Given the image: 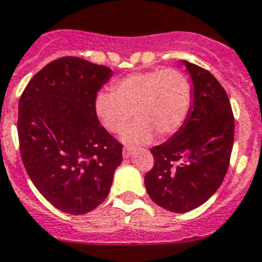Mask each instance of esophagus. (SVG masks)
Returning <instances> with one entry per match:
<instances>
[{
	"label": "esophagus",
	"mask_w": 262,
	"mask_h": 262,
	"mask_svg": "<svg viewBox=\"0 0 262 262\" xmlns=\"http://www.w3.org/2000/svg\"><path fill=\"white\" fill-rule=\"evenodd\" d=\"M132 153H133V146L125 145L124 149H122V156H124V158H129L132 156Z\"/></svg>",
	"instance_id": "1"
}]
</instances>
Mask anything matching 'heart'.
Masks as SVG:
<instances>
[{"instance_id": "1", "label": "heart", "mask_w": 262, "mask_h": 262, "mask_svg": "<svg viewBox=\"0 0 262 262\" xmlns=\"http://www.w3.org/2000/svg\"><path fill=\"white\" fill-rule=\"evenodd\" d=\"M192 106V86L185 74L173 68L138 72L112 85V93L100 92L94 112L106 130L118 133L136 121L122 135L133 144L150 141L153 133L168 138L180 130Z\"/></svg>"}]
</instances>
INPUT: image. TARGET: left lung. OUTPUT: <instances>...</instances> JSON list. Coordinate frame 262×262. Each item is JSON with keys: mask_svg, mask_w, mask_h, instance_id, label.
Returning a JSON list of instances; mask_svg holds the SVG:
<instances>
[{"mask_svg": "<svg viewBox=\"0 0 262 262\" xmlns=\"http://www.w3.org/2000/svg\"><path fill=\"white\" fill-rule=\"evenodd\" d=\"M193 82V102L180 130L151 148L145 176L149 197L164 209L185 213L199 208L223 184L232 155L234 118L225 89L210 72L182 61Z\"/></svg>", "mask_w": 262, "mask_h": 262, "instance_id": "left-lung-1", "label": "left lung"}]
</instances>
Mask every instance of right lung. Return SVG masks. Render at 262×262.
I'll return each instance as SVG.
<instances>
[{
	"label": "right lung",
	"instance_id": "1",
	"mask_svg": "<svg viewBox=\"0 0 262 262\" xmlns=\"http://www.w3.org/2000/svg\"><path fill=\"white\" fill-rule=\"evenodd\" d=\"M112 69L61 57L39 70L18 102L19 151L41 194L69 214L96 209L111 192L122 145L94 112Z\"/></svg>",
	"mask_w": 262,
	"mask_h": 262
}]
</instances>
